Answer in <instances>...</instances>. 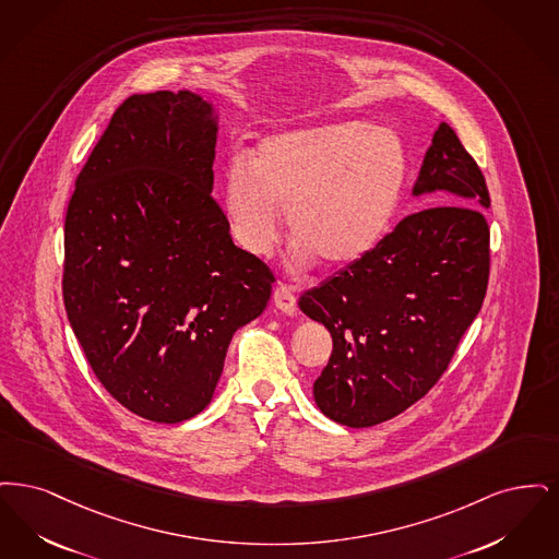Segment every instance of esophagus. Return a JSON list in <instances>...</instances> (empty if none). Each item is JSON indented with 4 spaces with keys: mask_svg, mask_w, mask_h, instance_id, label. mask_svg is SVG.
<instances>
[{
    "mask_svg": "<svg viewBox=\"0 0 559 559\" xmlns=\"http://www.w3.org/2000/svg\"><path fill=\"white\" fill-rule=\"evenodd\" d=\"M273 302L286 316H294L296 313V296H294L290 286H286V284H282V286H277L273 290Z\"/></svg>",
    "mask_w": 559,
    "mask_h": 559,
    "instance_id": "34e87169",
    "label": "esophagus"
}]
</instances>
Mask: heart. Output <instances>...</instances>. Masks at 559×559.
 Segmentation results:
<instances>
[{"label":"heart","mask_w":559,"mask_h":559,"mask_svg":"<svg viewBox=\"0 0 559 559\" xmlns=\"http://www.w3.org/2000/svg\"><path fill=\"white\" fill-rule=\"evenodd\" d=\"M407 179V152L386 127L336 122L263 140L252 163L229 160L223 209L236 242L267 254L280 236V209L300 261L328 267L367 257L389 231Z\"/></svg>","instance_id":"1"}]
</instances>
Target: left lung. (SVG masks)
Returning <instances> with one entry per match:
<instances>
[{
	"instance_id": "left-lung-1",
	"label": "left lung",
	"mask_w": 559,
	"mask_h": 559,
	"mask_svg": "<svg viewBox=\"0 0 559 559\" xmlns=\"http://www.w3.org/2000/svg\"><path fill=\"white\" fill-rule=\"evenodd\" d=\"M447 192L407 215L361 261L298 298L332 334L317 407L350 428L382 424L428 394L478 316L490 271L485 175L440 122L413 194Z\"/></svg>"
}]
</instances>
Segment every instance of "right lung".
I'll use <instances>...</instances> for the list:
<instances>
[{
  "mask_svg": "<svg viewBox=\"0 0 559 559\" xmlns=\"http://www.w3.org/2000/svg\"><path fill=\"white\" fill-rule=\"evenodd\" d=\"M217 122L192 92L127 97L74 181L62 296L102 386L158 424L202 412L273 271L213 198Z\"/></svg>",
  "mask_w": 559,
  "mask_h": 559,
  "instance_id": "right-lung-1",
  "label": "right lung"
}]
</instances>
